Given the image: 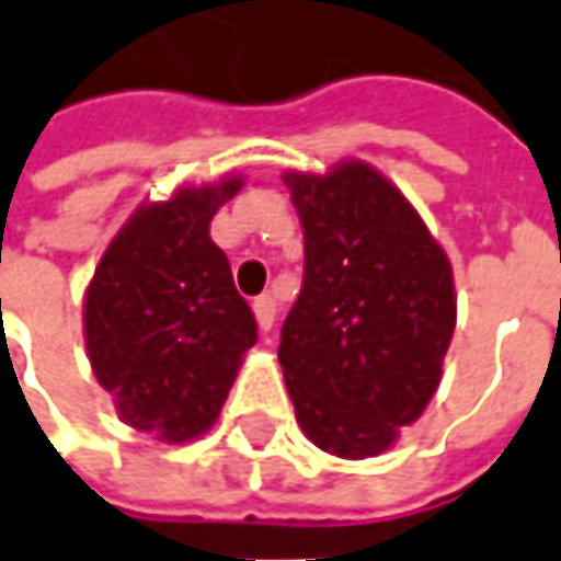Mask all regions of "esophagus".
Returning a JSON list of instances; mask_svg holds the SVG:
<instances>
[{"label":"esophagus","instance_id":"esophagus-1","mask_svg":"<svg viewBox=\"0 0 561 561\" xmlns=\"http://www.w3.org/2000/svg\"><path fill=\"white\" fill-rule=\"evenodd\" d=\"M253 311H256L259 330H262V332L272 330L274 318H277V305H274L272 296H259L256 302H253Z\"/></svg>","mask_w":561,"mask_h":561}]
</instances>
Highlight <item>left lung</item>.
Segmentation results:
<instances>
[{
  "mask_svg": "<svg viewBox=\"0 0 561 561\" xmlns=\"http://www.w3.org/2000/svg\"><path fill=\"white\" fill-rule=\"evenodd\" d=\"M287 185L305 272L277 360L308 439L339 458H373L439 385L455 332L449 259L412 204L360 161L327 176L289 173Z\"/></svg>",
  "mask_w": 561,
  "mask_h": 561,
  "instance_id": "1",
  "label": "left lung"
}]
</instances>
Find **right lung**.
Instances as JSON below:
<instances>
[{"mask_svg": "<svg viewBox=\"0 0 561 561\" xmlns=\"http://www.w3.org/2000/svg\"><path fill=\"white\" fill-rule=\"evenodd\" d=\"M241 180L183 188L134 214L96 265L84 342L118 415L164 443L201 436L229 397L256 318L210 219Z\"/></svg>", "mask_w": 561, "mask_h": 561, "instance_id": "obj_1", "label": "right lung"}]
</instances>
